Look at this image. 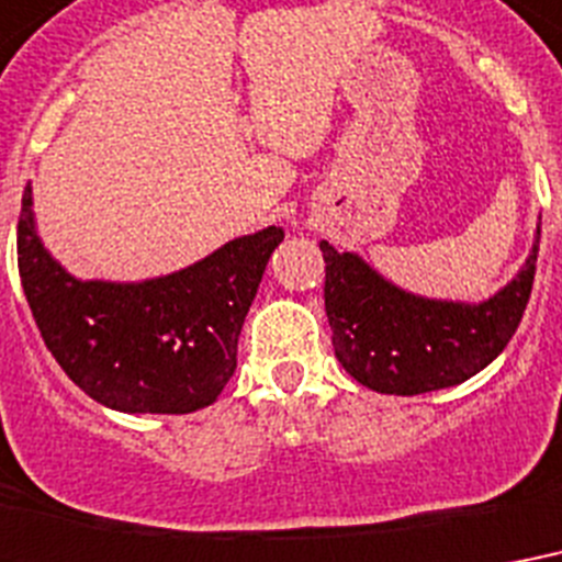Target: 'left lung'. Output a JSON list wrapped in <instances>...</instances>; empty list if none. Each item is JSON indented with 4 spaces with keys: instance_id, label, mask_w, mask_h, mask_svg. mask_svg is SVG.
I'll list each match as a JSON object with an SVG mask.
<instances>
[{
    "instance_id": "8db88e82",
    "label": "left lung",
    "mask_w": 562,
    "mask_h": 562,
    "mask_svg": "<svg viewBox=\"0 0 562 562\" xmlns=\"http://www.w3.org/2000/svg\"><path fill=\"white\" fill-rule=\"evenodd\" d=\"M319 249L330 342L342 369L375 393L419 395L463 384L510 342L533 286L539 228L516 278L475 304L407 293L355 251L328 240Z\"/></svg>"
}]
</instances>
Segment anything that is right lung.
Masks as SVG:
<instances>
[{
  "label": "right lung",
  "mask_w": 562,
  "mask_h": 562,
  "mask_svg": "<svg viewBox=\"0 0 562 562\" xmlns=\"http://www.w3.org/2000/svg\"><path fill=\"white\" fill-rule=\"evenodd\" d=\"M281 240L269 225L169 276L81 281L43 246L29 184L16 260L43 342L72 384L120 413H193L234 375L243 322Z\"/></svg>",
  "instance_id": "right-lung-1"
}]
</instances>
